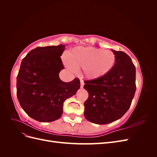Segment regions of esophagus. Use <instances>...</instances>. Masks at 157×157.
Returning <instances> with one entry per match:
<instances>
[{"label": "esophagus", "instance_id": "34e87169", "mask_svg": "<svg viewBox=\"0 0 157 157\" xmlns=\"http://www.w3.org/2000/svg\"><path fill=\"white\" fill-rule=\"evenodd\" d=\"M80 88H83L84 86V82L82 80H80Z\"/></svg>", "mask_w": 157, "mask_h": 157}]
</instances>
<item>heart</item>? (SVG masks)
I'll use <instances>...</instances> for the list:
<instances>
[{
  "instance_id": "obj_1",
  "label": "heart",
  "mask_w": 157,
  "mask_h": 157,
  "mask_svg": "<svg viewBox=\"0 0 157 157\" xmlns=\"http://www.w3.org/2000/svg\"><path fill=\"white\" fill-rule=\"evenodd\" d=\"M116 56L109 50H101L94 47H77L67 54L65 63L70 71L82 68L84 77L96 79L107 75L113 68Z\"/></svg>"
}]
</instances>
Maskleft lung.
<instances>
[{
	"label": "left lung",
	"mask_w": 157,
	"mask_h": 157,
	"mask_svg": "<svg viewBox=\"0 0 157 157\" xmlns=\"http://www.w3.org/2000/svg\"><path fill=\"white\" fill-rule=\"evenodd\" d=\"M116 62L110 72L96 79L84 80L88 98L84 103L86 120L106 124L121 118L129 109L136 90V67L124 52L111 50Z\"/></svg>",
	"instance_id": "1"
}]
</instances>
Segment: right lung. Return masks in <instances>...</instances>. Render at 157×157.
Returning a JSON list of instances; mask_svg holds the SVG:
<instances>
[{
	"label": "right lung",
	"mask_w": 157,
	"mask_h": 157,
	"mask_svg": "<svg viewBox=\"0 0 157 157\" xmlns=\"http://www.w3.org/2000/svg\"><path fill=\"white\" fill-rule=\"evenodd\" d=\"M65 45L37 47L21 61L17 76V97L24 111L33 119L48 122L59 119L63 103L80 88V80H61L64 69L60 56Z\"/></svg>",
	"instance_id": "obj_1"
}]
</instances>
